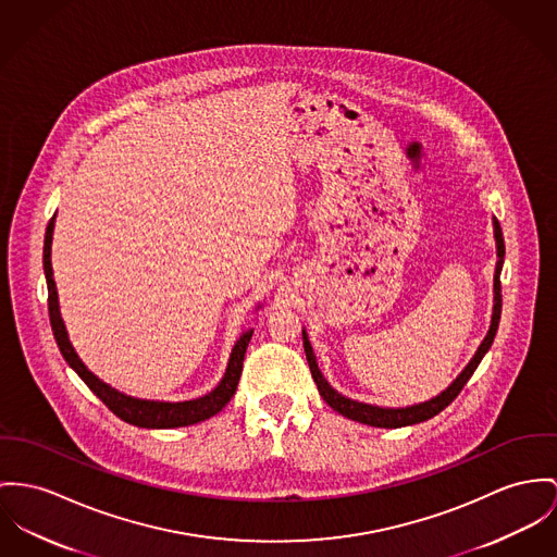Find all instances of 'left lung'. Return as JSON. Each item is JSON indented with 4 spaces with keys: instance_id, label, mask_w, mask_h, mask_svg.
Returning <instances> with one entry per match:
<instances>
[{
    "instance_id": "left-lung-1",
    "label": "left lung",
    "mask_w": 557,
    "mask_h": 557,
    "mask_svg": "<svg viewBox=\"0 0 557 557\" xmlns=\"http://www.w3.org/2000/svg\"><path fill=\"white\" fill-rule=\"evenodd\" d=\"M494 237H496V273H494V313H492V326L485 335V339L479 345L476 354L472 356L471 362L467 364V369L456 377V382L449 385L447 389H443L438 396L430 398L426 403L420 405H411V407H400V409H387V407H375V405H367V403H358L351 398H345L337 389H333L329 382L324 380V375L320 373L318 364H315V356L311 349V343L307 339V333L302 331V345H305V356L311 369V377L318 385L320 396L345 418L367 424V426H375V429H403V426H411V424H420L426 422L430 418H434L436 413H441L458 394L460 389L471 380L474 369L479 367L481 358L487 354V349L492 347L496 331H498V322H500V311H503V295H500V271H503V262H505V239H503V228L498 224V220H494Z\"/></svg>"
}]
</instances>
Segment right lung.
<instances>
[{
  "mask_svg": "<svg viewBox=\"0 0 557 557\" xmlns=\"http://www.w3.org/2000/svg\"><path fill=\"white\" fill-rule=\"evenodd\" d=\"M52 228H54V215L50 218L48 226H46V237H44V275H46V284H48V315H50V326H52V335L54 342L59 345L65 362L81 375V380L85 382L90 392L114 413L119 416L123 422L139 426V429H180V426H190L197 422H203L208 418L215 416L218 411H222V407L233 398L239 377H242V369H244V356H246V347L252 339V329L242 333V337L235 343L231 358H228V367L226 373L222 377V382L215 385L214 389L201 398L195 400H184V403H161V400H141V398H133L127 396L108 384H103L97 375H92L85 367V362L78 358V354L74 351L72 343L67 339V331L65 324L61 320V311H59V297H57V286L52 280V264H50V244H52Z\"/></svg>",
  "mask_w": 557,
  "mask_h": 557,
  "instance_id": "add662e5",
  "label": "right lung"
}]
</instances>
